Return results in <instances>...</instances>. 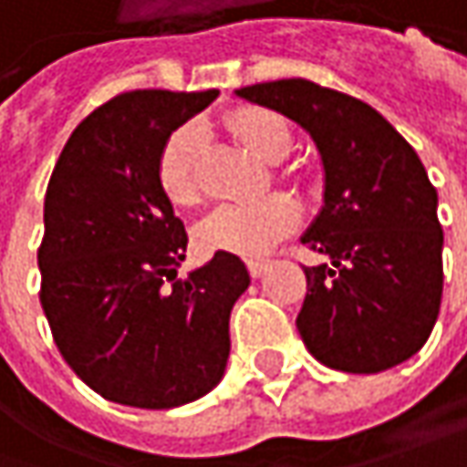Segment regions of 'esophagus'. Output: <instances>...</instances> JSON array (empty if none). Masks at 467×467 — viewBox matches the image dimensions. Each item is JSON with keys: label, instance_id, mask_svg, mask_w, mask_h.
I'll return each mask as SVG.
<instances>
[{"label": "esophagus", "instance_id": "obj_1", "mask_svg": "<svg viewBox=\"0 0 467 467\" xmlns=\"http://www.w3.org/2000/svg\"><path fill=\"white\" fill-rule=\"evenodd\" d=\"M266 266H269V264H266V261H248V275H251V277H261V275H264V272H266Z\"/></svg>", "mask_w": 467, "mask_h": 467}]
</instances>
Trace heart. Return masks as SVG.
Listing matches in <instances>:
<instances>
[{
  "label": "heart",
  "mask_w": 467,
  "mask_h": 467,
  "mask_svg": "<svg viewBox=\"0 0 467 467\" xmlns=\"http://www.w3.org/2000/svg\"><path fill=\"white\" fill-rule=\"evenodd\" d=\"M227 129L259 155L264 163H283L293 150V131L288 121L272 110L240 108L227 116ZM203 145V131L198 124H182L169 134L158 155V184L163 195L190 206L198 201V152ZM298 222V206L283 192H272L245 203H222L195 227V243L206 254L233 256H264L275 243H280Z\"/></svg>",
  "instance_id": "heart-1"
}]
</instances>
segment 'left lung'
<instances>
[{
  "label": "left lung",
  "instance_id": "obj_1",
  "mask_svg": "<svg viewBox=\"0 0 467 467\" xmlns=\"http://www.w3.org/2000/svg\"><path fill=\"white\" fill-rule=\"evenodd\" d=\"M234 95L296 121L322 158V208L301 234L330 259L304 266L296 327L309 354L359 375L401 365L428 341L444 288L439 198L418 152L368 102L306 78Z\"/></svg>",
  "mask_w": 467,
  "mask_h": 467
}]
</instances>
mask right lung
Masks as SVG:
<instances>
[{"label":"right lung","mask_w":467,"mask_h":467,"mask_svg":"<svg viewBox=\"0 0 467 467\" xmlns=\"http://www.w3.org/2000/svg\"><path fill=\"white\" fill-rule=\"evenodd\" d=\"M137 89L73 129L44 198L42 306L73 372L99 397L171 410L206 397L230 357V312L251 285L233 254L177 277L187 233L158 184L169 134L216 99Z\"/></svg>","instance_id":"add662e5"}]
</instances>
